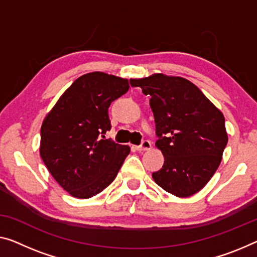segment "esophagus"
<instances>
[{
    "label": "esophagus",
    "instance_id": "esophagus-1",
    "mask_svg": "<svg viewBox=\"0 0 257 257\" xmlns=\"http://www.w3.org/2000/svg\"><path fill=\"white\" fill-rule=\"evenodd\" d=\"M150 149H151V143H150V141H148V140H144L141 143V145L136 147L137 151H147V150H150Z\"/></svg>",
    "mask_w": 257,
    "mask_h": 257
}]
</instances>
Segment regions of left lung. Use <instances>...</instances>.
I'll return each instance as SVG.
<instances>
[{
  "instance_id": "8db88e82",
  "label": "left lung",
  "mask_w": 257,
  "mask_h": 257,
  "mask_svg": "<svg viewBox=\"0 0 257 257\" xmlns=\"http://www.w3.org/2000/svg\"><path fill=\"white\" fill-rule=\"evenodd\" d=\"M150 95L156 147L165 157L152 178L164 190L188 197L201 190L221 162L227 144L223 113L196 85L182 77L156 74L130 79Z\"/></svg>"
}]
</instances>
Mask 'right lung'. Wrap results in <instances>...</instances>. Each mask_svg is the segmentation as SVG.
I'll use <instances>...</instances> for the list:
<instances>
[{"label": "right lung", "mask_w": 257, "mask_h": 257, "mask_svg": "<svg viewBox=\"0 0 257 257\" xmlns=\"http://www.w3.org/2000/svg\"><path fill=\"white\" fill-rule=\"evenodd\" d=\"M127 79L90 72L64 92L41 125L40 156L57 183L76 198L108 187L129 155L128 145L105 140L108 107L127 93Z\"/></svg>", "instance_id": "1"}]
</instances>
